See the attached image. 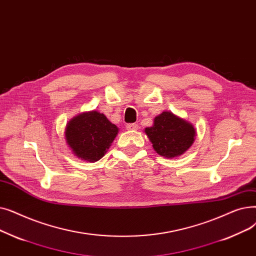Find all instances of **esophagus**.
<instances>
[{"label": "esophagus", "mask_w": 256, "mask_h": 256, "mask_svg": "<svg viewBox=\"0 0 256 256\" xmlns=\"http://www.w3.org/2000/svg\"><path fill=\"white\" fill-rule=\"evenodd\" d=\"M126 128H127L128 130H136V129L138 128V124H134V123H132V124H128V125L126 126Z\"/></svg>", "instance_id": "1"}]
</instances>
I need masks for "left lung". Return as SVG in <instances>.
<instances>
[{"label": "left lung", "instance_id": "1", "mask_svg": "<svg viewBox=\"0 0 256 256\" xmlns=\"http://www.w3.org/2000/svg\"><path fill=\"white\" fill-rule=\"evenodd\" d=\"M154 150L172 158L184 154L194 140L196 131L192 124L172 112H164L154 118V125L144 129Z\"/></svg>", "mask_w": 256, "mask_h": 256}]
</instances>
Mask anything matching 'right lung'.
Segmentation results:
<instances>
[{
	"instance_id": "add662e5",
	"label": "right lung",
	"mask_w": 256,
	"mask_h": 256,
	"mask_svg": "<svg viewBox=\"0 0 256 256\" xmlns=\"http://www.w3.org/2000/svg\"><path fill=\"white\" fill-rule=\"evenodd\" d=\"M118 128L98 112H84L72 118L66 129V138L81 160L96 162L116 138Z\"/></svg>"
}]
</instances>
